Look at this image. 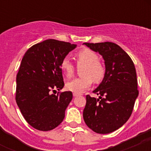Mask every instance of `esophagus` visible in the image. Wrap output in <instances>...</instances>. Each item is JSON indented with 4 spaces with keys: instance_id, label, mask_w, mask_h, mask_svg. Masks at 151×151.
Segmentation results:
<instances>
[{
    "instance_id": "34e87169",
    "label": "esophagus",
    "mask_w": 151,
    "mask_h": 151,
    "mask_svg": "<svg viewBox=\"0 0 151 151\" xmlns=\"http://www.w3.org/2000/svg\"><path fill=\"white\" fill-rule=\"evenodd\" d=\"M73 96L74 97H77V96H80V94H78V93H73Z\"/></svg>"
}]
</instances>
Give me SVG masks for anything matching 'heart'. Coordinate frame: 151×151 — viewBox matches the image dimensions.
Here are the masks:
<instances>
[{"mask_svg": "<svg viewBox=\"0 0 151 151\" xmlns=\"http://www.w3.org/2000/svg\"><path fill=\"white\" fill-rule=\"evenodd\" d=\"M76 60L79 66H84L81 78H74L66 84V89L73 93H81L92 85V80L99 82L105 75V69L99 63L98 55L90 49H84L76 54ZM60 68L66 78H71L74 73V66L69 58L62 59Z\"/></svg>", "mask_w": 151, "mask_h": 151, "instance_id": "obj_1", "label": "heart"}]
</instances>
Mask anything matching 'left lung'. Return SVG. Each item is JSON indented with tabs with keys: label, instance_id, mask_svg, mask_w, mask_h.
Returning <instances> with one entry per match:
<instances>
[{
	"label": "left lung",
	"instance_id": "left-lung-1",
	"mask_svg": "<svg viewBox=\"0 0 151 151\" xmlns=\"http://www.w3.org/2000/svg\"><path fill=\"white\" fill-rule=\"evenodd\" d=\"M83 45L101 55L105 64L104 78L92 91L99 98L86 96L83 117L95 132L110 133L121 128L132 114L139 96L136 68L129 55L113 42Z\"/></svg>",
	"mask_w": 151,
	"mask_h": 151
}]
</instances>
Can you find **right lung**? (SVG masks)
<instances>
[{
	"mask_svg": "<svg viewBox=\"0 0 151 151\" xmlns=\"http://www.w3.org/2000/svg\"><path fill=\"white\" fill-rule=\"evenodd\" d=\"M77 45L48 39L25 53L16 76L15 100L25 120L34 129L50 131L60 124L73 99L71 92L54 95L64 86L62 59Z\"/></svg>",
	"mask_w": 151,
	"mask_h": 151,
	"instance_id": "1",
	"label": "right lung"
}]
</instances>
